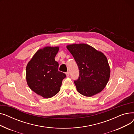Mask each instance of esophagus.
Wrapping results in <instances>:
<instances>
[{"label": "esophagus", "mask_w": 134, "mask_h": 134, "mask_svg": "<svg viewBox=\"0 0 134 134\" xmlns=\"http://www.w3.org/2000/svg\"><path fill=\"white\" fill-rule=\"evenodd\" d=\"M66 74L67 76H69V73L68 72H67L66 73Z\"/></svg>", "instance_id": "34e87169"}]
</instances>
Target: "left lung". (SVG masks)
Returning <instances> with one entry per match:
<instances>
[{"label": "left lung", "instance_id": "1", "mask_svg": "<svg viewBox=\"0 0 134 134\" xmlns=\"http://www.w3.org/2000/svg\"><path fill=\"white\" fill-rule=\"evenodd\" d=\"M79 70L78 79L74 80L78 92L86 97H91L106 86L110 75L107 58L103 53L86 44L68 45Z\"/></svg>", "mask_w": 134, "mask_h": 134}]
</instances>
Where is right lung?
Wrapping results in <instances>:
<instances>
[{
  "label": "right lung",
  "mask_w": 134,
  "mask_h": 134,
  "mask_svg": "<svg viewBox=\"0 0 134 134\" xmlns=\"http://www.w3.org/2000/svg\"><path fill=\"white\" fill-rule=\"evenodd\" d=\"M59 47H47L38 50L26 68L28 86L37 94L45 98L57 94L66 75L59 71V63L55 57Z\"/></svg>",
  "instance_id": "1"
}]
</instances>
